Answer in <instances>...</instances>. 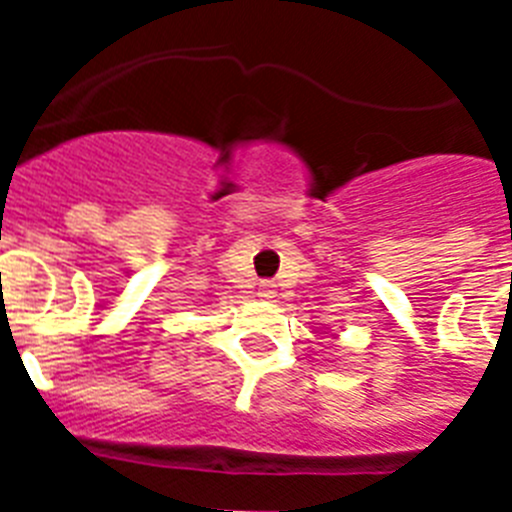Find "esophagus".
Segmentation results:
<instances>
[{"mask_svg": "<svg viewBox=\"0 0 512 512\" xmlns=\"http://www.w3.org/2000/svg\"><path fill=\"white\" fill-rule=\"evenodd\" d=\"M277 295V292H274V282H261V297H266V300H269V297H274Z\"/></svg>", "mask_w": 512, "mask_h": 512, "instance_id": "obj_1", "label": "esophagus"}]
</instances>
